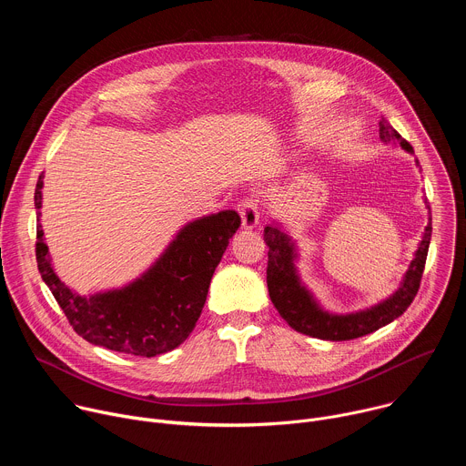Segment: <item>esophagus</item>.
<instances>
[{"mask_svg":"<svg viewBox=\"0 0 466 466\" xmlns=\"http://www.w3.org/2000/svg\"><path fill=\"white\" fill-rule=\"evenodd\" d=\"M238 210H239V216H241V227L245 230H252L259 223V207H258L256 198H252V197L243 198V201L238 207Z\"/></svg>","mask_w":466,"mask_h":466,"instance_id":"1","label":"esophagus"}]
</instances>
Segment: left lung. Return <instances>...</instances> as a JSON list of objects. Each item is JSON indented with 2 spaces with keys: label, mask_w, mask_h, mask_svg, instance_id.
<instances>
[{
  "label": "left lung",
  "mask_w": 466,
  "mask_h": 466,
  "mask_svg": "<svg viewBox=\"0 0 466 466\" xmlns=\"http://www.w3.org/2000/svg\"><path fill=\"white\" fill-rule=\"evenodd\" d=\"M380 140L383 144H398L402 149L413 155V147L398 135L389 125L385 117L380 121ZM419 166V160H415ZM428 205V203H426ZM430 210V207H428ZM263 239L269 247V261H268V289L269 297L282 315V319L300 334L309 338L324 339V341H350L367 334H372L378 328L392 322L400 317L410 304L413 302L420 279L424 273V263L431 239V216L430 223L424 228L419 248L415 250V258L410 263L400 288L385 300L354 313H329L326 311L313 293L300 280L297 259L299 248L288 232L282 230L280 223L273 221L265 227Z\"/></svg>",
  "instance_id": "left-lung-1"
}]
</instances>
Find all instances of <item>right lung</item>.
I'll use <instances>...</instances> for the list:
<instances>
[{
	"label": "right lung",
	"instance_id": "1",
	"mask_svg": "<svg viewBox=\"0 0 466 466\" xmlns=\"http://www.w3.org/2000/svg\"><path fill=\"white\" fill-rule=\"evenodd\" d=\"M42 187L44 175L35 189L36 210L42 208ZM239 225L241 218L234 210L189 221L138 279L86 297L55 273L38 212V271L83 339L108 350L155 358L182 345L193 331L214 271Z\"/></svg>",
	"mask_w": 466,
	"mask_h": 466
}]
</instances>
